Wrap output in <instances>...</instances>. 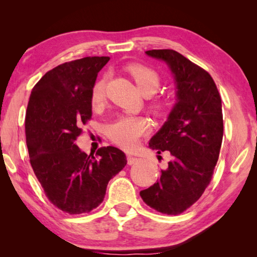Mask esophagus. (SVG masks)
I'll return each instance as SVG.
<instances>
[{
    "mask_svg": "<svg viewBox=\"0 0 257 257\" xmlns=\"http://www.w3.org/2000/svg\"><path fill=\"white\" fill-rule=\"evenodd\" d=\"M137 161H138V159L135 158V156H133V155H128V156H127V162H128L129 165L136 163Z\"/></svg>",
    "mask_w": 257,
    "mask_h": 257,
    "instance_id": "34e87169",
    "label": "esophagus"
}]
</instances>
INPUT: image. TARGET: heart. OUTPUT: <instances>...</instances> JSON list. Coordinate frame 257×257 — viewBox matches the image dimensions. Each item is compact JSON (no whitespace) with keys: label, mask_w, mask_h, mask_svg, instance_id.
<instances>
[{"label":"heart","mask_w":257,"mask_h":257,"mask_svg":"<svg viewBox=\"0 0 257 257\" xmlns=\"http://www.w3.org/2000/svg\"><path fill=\"white\" fill-rule=\"evenodd\" d=\"M127 71L136 82L138 89L146 96L154 94L159 89L161 79L159 73L151 67L141 63H132ZM106 99V79L101 78L95 82L90 90V103L97 108L104 105ZM151 110L155 114L162 115L168 110V103L164 99H154L150 104ZM151 124L144 116L122 115L113 121L107 127V136L116 146L132 151L138 145L139 139L150 133Z\"/></svg>","instance_id":"obj_1"}]
</instances>
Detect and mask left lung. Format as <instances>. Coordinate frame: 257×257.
<instances>
[{
  "label": "left lung",
  "instance_id": "left-lung-1",
  "mask_svg": "<svg viewBox=\"0 0 257 257\" xmlns=\"http://www.w3.org/2000/svg\"><path fill=\"white\" fill-rule=\"evenodd\" d=\"M146 54L169 64L178 102L150 141L159 154L170 152L171 161L141 197L158 212L177 215L196 203L211 182L223 137L221 96L210 73L178 52L151 50Z\"/></svg>",
  "mask_w": 257,
  "mask_h": 257
}]
</instances>
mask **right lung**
Listing matches in <instances>:
<instances>
[{
  "instance_id": "add662e5",
  "label": "right lung",
  "mask_w": 257,
  "mask_h": 257,
  "mask_svg": "<svg viewBox=\"0 0 257 257\" xmlns=\"http://www.w3.org/2000/svg\"><path fill=\"white\" fill-rule=\"evenodd\" d=\"M108 56H87L47 71L30 94L25 130L29 160L49 201L70 214L103 202L127 159L113 146L87 155L75 143L92 118L90 90Z\"/></svg>"
}]
</instances>
